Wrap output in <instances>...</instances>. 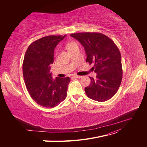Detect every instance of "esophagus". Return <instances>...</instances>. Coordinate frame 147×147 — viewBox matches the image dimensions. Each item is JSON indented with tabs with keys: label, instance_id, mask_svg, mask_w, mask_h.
Wrapping results in <instances>:
<instances>
[{
	"label": "esophagus",
	"instance_id": "1",
	"mask_svg": "<svg viewBox=\"0 0 147 147\" xmlns=\"http://www.w3.org/2000/svg\"><path fill=\"white\" fill-rule=\"evenodd\" d=\"M74 77L75 78H82L83 77L82 76H78V75H74Z\"/></svg>",
	"mask_w": 147,
	"mask_h": 147
}]
</instances>
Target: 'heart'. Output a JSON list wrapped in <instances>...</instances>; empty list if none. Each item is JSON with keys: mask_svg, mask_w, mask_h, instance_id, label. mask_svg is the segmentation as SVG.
Returning a JSON list of instances; mask_svg holds the SVG:
<instances>
[{"mask_svg": "<svg viewBox=\"0 0 147 147\" xmlns=\"http://www.w3.org/2000/svg\"><path fill=\"white\" fill-rule=\"evenodd\" d=\"M74 45H76V43H74V42H70V43H69L68 45H67V48L68 49L70 48V47H72V46H74Z\"/></svg>", "mask_w": 147, "mask_h": 147, "instance_id": "heart-1", "label": "heart"}]
</instances>
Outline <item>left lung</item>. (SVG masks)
<instances>
[{"label":"left lung","mask_w":147,"mask_h":147,"mask_svg":"<svg viewBox=\"0 0 147 147\" xmlns=\"http://www.w3.org/2000/svg\"><path fill=\"white\" fill-rule=\"evenodd\" d=\"M70 36L83 46L86 62L94 64L92 70L97 74L96 79L90 77V84L84 88L87 96L98 102L109 100L118 91L122 80L121 56L118 48L103 34L82 32Z\"/></svg>","instance_id":"1"}]
</instances>
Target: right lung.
Listing matches in <instances>:
<instances>
[{"mask_svg": "<svg viewBox=\"0 0 147 147\" xmlns=\"http://www.w3.org/2000/svg\"><path fill=\"white\" fill-rule=\"evenodd\" d=\"M66 35H49L34 42L24 56L23 73L26 88L32 99L44 107L58 105L67 96L70 78H52L51 64L55 48Z\"/></svg>", "mask_w": 147, "mask_h": 147, "instance_id": "right-lung-1", "label": "right lung"}]
</instances>
